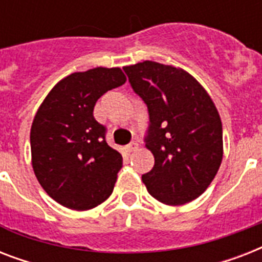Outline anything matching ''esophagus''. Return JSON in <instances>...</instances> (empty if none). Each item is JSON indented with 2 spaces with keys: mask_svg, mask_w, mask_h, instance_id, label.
<instances>
[{
  "mask_svg": "<svg viewBox=\"0 0 262 262\" xmlns=\"http://www.w3.org/2000/svg\"><path fill=\"white\" fill-rule=\"evenodd\" d=\"M126 149H127V152L137 151V149H139V144H137V143L129 144V145H127V147H126Z\"/></svg>",
  "mask_w": 262,
  "mask_h": 262,
  "instance_id": "obj_1",
  "label": "esophagus"
}]
</instances>
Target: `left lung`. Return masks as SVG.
Wrapping results in <instances>:
<instances>
[{"mask_svg":"<svg viewBox=\"0 0 262 262\" xmlns=\"http://www.w3.org/2000/svg\"><path fill=\"white\" fill-rule=\"evenodd\" d=\"M123 71L149 113L145 147L155 164L141 177L148 193L167 205L190 203L207 190L223 159L215 103L182 68L143 61Z\"/></svg>","mask_w":262,"mask_h":262,"instance_id":"obj_1","label":"left lung"}]
</instances>
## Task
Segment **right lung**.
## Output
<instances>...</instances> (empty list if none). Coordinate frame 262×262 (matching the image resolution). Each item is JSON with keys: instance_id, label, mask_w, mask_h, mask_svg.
<instances>
[{"instance_id": "right-lung-1", "label": "right lung", "mask_w": 262, "mask_h": 262, "mask_svg": "<svg viewBox=\"0 0 262 262\" xmlns=\"http://www.w3.org/2000/svg\"><path fill=\"white\" fill-rule=\"evenodd\" d=\"M126 81L121 68L98 67L63 77L47 94L31 125V163L57 203L92 209L113 193L122 155L104 140L95 103Z\"/></svg>"}]
</instances>
